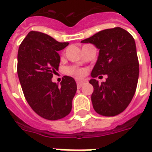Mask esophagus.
Segmentation results:
<instances>
[{"label":"esophagus","mask_w":152,"mask_h":152,"mask_svg":"<svg viewBox=\"0 0 152 152\" xmlns=\"http://www.w3.org/2000/svg\"><path fill=\"white\" fill-rule=\"evenodd\" d=\"M85 83V80H78V81H77V85H78V87H81Z\"/></svg>","instance_id":"1"}]
</instances>
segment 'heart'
<instances>
[{"label":"heart","instance_id":"1","mask_svg":"<svg viewBox=\"0 0 152 152\" xmlns=\"http://www.w3.org/2000/svg\"><path fill=\"white\" fill-rule=\"evenodd\" d=\"M66 73L70 75H75L78 77H81L83 75H85V70L82 68H79L76 67H68L66 69Z\"/></svg>","mask_w":152,"mask_h":152}]
</instances>
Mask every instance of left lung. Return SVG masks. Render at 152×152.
<instances>
[{"mask_svg": "<svg viewBox=\"0 0 152 152\" xmlns=\"http://www.w3.org/2000/svg\"><path fill=\"white\" fill-rule=\"evenodd\" d=\"M81 42L91 43L100 50L91 72L93 79L90 80L94 87L93 107L102 116L118 115L129 105L137 87L139 60L134 39L125 29L116 27L102 30ZM102 74H107L108 79L99 84L94 78Z\"/></svg>", "mask_w": 152, "mask_h": 152, "instance_id": "left-lung-1", "label": "left lung"}]
</instances>
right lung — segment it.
<instances>
[{"mask_svg":"<svg viewBox=\"0 0 152 152\" xmlns=\"http://www.w3.org/2000/svg\"><path fill=\"white\" fill-rule=\"evenodd\" d=\"M68 44L44 33L30 31L18 48V75L23 95L34 112L45 119H61L72 110L75 80L64 76L61 86L51 81L60 63L57 51Z\"/></svg>","mask_w":152,"mask_h":152,"instance_id":"obj_1","label":"right lung"}]
</instances>
